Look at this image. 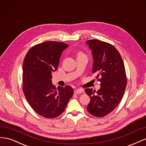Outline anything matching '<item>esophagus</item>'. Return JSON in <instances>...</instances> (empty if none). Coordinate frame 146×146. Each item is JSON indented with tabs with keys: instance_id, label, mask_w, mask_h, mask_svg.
I'll return each instance as SVG.
<instances>
[{
	"instance_id": "obj_1",
	"label": "esophagus",
	"mask_w": 146,
	"mask_h": 146,
	"mask_svg": "<svg viewBox=\"0 0 146 146\" xmlns=\"http://www.w3.org/2000/svg\"><path fill=\"white\" fill-rule=\"evenodd\" d=\"M82 92H83V90L82 89H80V88H79V89H77L76 90H74V94H78L82 93Z\"/></svg>"
}]
</instances>
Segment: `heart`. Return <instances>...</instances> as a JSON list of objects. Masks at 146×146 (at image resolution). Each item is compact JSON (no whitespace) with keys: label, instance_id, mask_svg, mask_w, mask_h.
Wrapping results in <instances>:
<instances>
[{"label":"heart","instance_id":"1","mask_svg":"<svg viewBox=\"0 0 146 146\" xmlns=\"http://www.w3.org/2000/svg\"><path fill=\"white\" fill-rule=\"evenodd\" d=\"M83 54H82V53H79V54H78V55H82Z\"/></svg>","mask_w":146,"mask_h":146}]
</instances>
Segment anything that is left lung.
Returning <instances> with one entry per match:
<instances>
[{
    "label": "left lung",
    "mask_w": 146,
    "mask_h": 146,
    "mask_svg": "<svg viewBox=\"0 0 146 146\" xmlns=\"http://www.w3.org/2000/svg\"><path fill=\"white\" fill-rule=\"evenodd\" d=\"M92 51V70L100 77V89L96 91L86 88L90 97L86 109L92 116L104 117L111 113L120 102L124 94L127 78L124 64L116 48L109 43L97 39L86 41Z\"/></svg>",
    "instance_id": "obj_1"
}]
</instances>
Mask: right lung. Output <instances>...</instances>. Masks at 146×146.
I'll return each mask as SVG.
<instances>
[{
  "instance_id": "right-lung-1",
  "label": "right lung",
  "mask_w": 146,
  "mask_h": 146,
  "mask_svg": "<svg viewBox=\"0 0 146 146\" xmlns=\"http://www.w3.org/2000/svg\"><path fill=\"white\" fill-rule=\"evenodd\" d=\"M69 45L47 41L32 47L23 63V92L34 111L44 117L55 118L62 113L74 93L70 86L52 83V74L58 69L63 51Z\"/></svg>"
}]
</instances>
